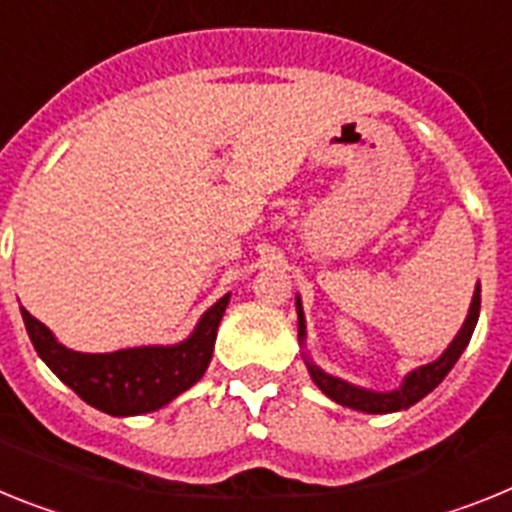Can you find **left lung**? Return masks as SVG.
Segmentation results:
<instances>
[{"label":"left lung","instance_id":"1","mask_svg":"<svg viewBox=\"0 0 512 512\" xmlns=\"http://www.w3.org/2000/svg\"><path fill=\"white\" fill-rule=\"evenodd\" d=\"M479 287L474 292V300H471V308H469V316H466V323L461 326L458 336L453 339V344L443 352V357L430 365H422L417 368L414 373L406 375L404 386L399 391H391V393H375V391H365V388H357V386H349V383L339 381V378H331V375L321 373L318 368L310 365V375H313V381L316 386L321 388L329 399H334L336 404L349 406V409H357V412H368V414H388V412H399V409H406V406L417 404L419 399H425L427 393L432 388L438 386L443 381L448 370L456 365V360L461 357V352L466 349L469 344L471 334H474V326L479 321ZM298 323H300V336H305V321H303V308H300V300H298Z\"/></svg>","mask_w":512,"mask_h":512}]
</instances>
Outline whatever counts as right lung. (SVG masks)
<instances>
[{
    "mask_svg": "<svg viewBox=\"0 0 512 512\" xmlns=\"http://www.w3.org/2000/svg\"><path fill=\"white\" fill-rule=\"evenodd\" d=\"M227 300L230 295L217 300L204 313L194 334L176 347L121 349L111 355H82L61 347L54 334L25 308L23 321L41 360L82 401L113 417H129L155 412L202 378L212 360L217 326Z\"/></svg>",
    "mask_w": 512,
    "mask_h": 512,
    "instance_id": "obj_1",
    "label": "right lung"
}]
</instances>
